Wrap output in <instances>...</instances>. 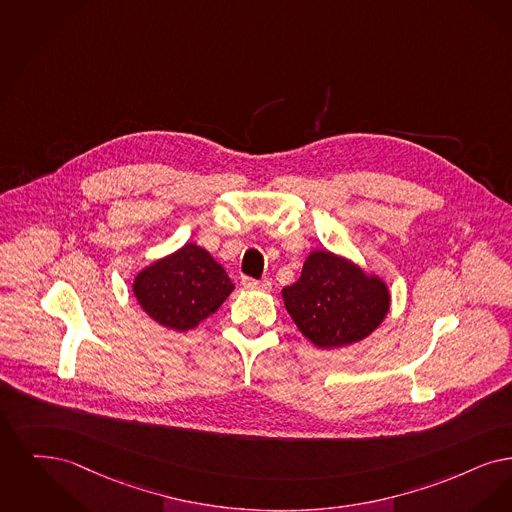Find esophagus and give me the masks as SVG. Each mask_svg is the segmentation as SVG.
Returning a JSON list of instances; mask_svg holds the SVG:
<instances>
[{"label": "esophagus", "instance_id": "1", "mask_svg": "<svg viewBox=\"0 0 512 512\" xmlns=\"http://www.w3.org/2000/svg\"><path fill=\"white\" fill-rule=\"evenodd\" d=\"M243 287L248 290H269L271 289V283L269 281H258V279H252V277H245L243 279Z\"/></svg>", "mask_w": 512, "mask_h": 512}]
</instances>
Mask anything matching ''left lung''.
<instances>
[{"label":"left lung","mask_w":512,"mask_h":512,"mask_svg":"<svg viewBox=\"0 0 512 512\" xmlns=\"http://www.w3.org/2000/svg\"><path fill=\"white\" fill-rule=\"evenodd\" d=\"M296 327L319 348H340L363 340L382 323L390 294L378 277L327 250H315L300 279L283 289Z\"/></svg>","instance_id":"left-lung-1"}]
</instances>
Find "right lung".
Returning a JSON list of instances; mask_svg holds the SVG:
<instances>
[{
    "instance_id": "add662e5",
    "label": "right lung",
    "mask_w": 512,
    "mask_h": 512,
    "mask_svg": "<svg viewBox=\"0 0 512 512\" xmlns=\"http://www.w3.org/2000/svg\"><path fill=\"white\" fill-rule=\"evenodd\" d=\"M235 285L204 248L185 245L135 277L139 306L156 323L189 331L216 312Z\"/></svg>"
}]
</instances>
